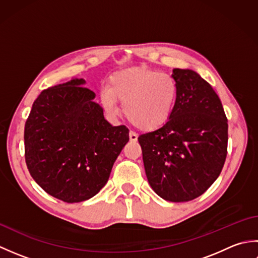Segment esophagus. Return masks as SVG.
<instances>
[{
	"mask_svg": "<svg viewBox=\"0 0 258 258\" xmlns=\"http://www.w3.org/2000/svg\"><path fill=\"white\" fill-rule=\"evenodd\" d=\"M130 141L131 142H136V141H138V135H136V133L132 132V131H131V132H130Z\"/></svg>",
	"mask_w": 258,
	"mask_h": 258,
	"instance_id": "esophagus-1",
	"label": "esophagus"
}]
</instances>
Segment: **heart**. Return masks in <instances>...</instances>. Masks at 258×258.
Segmentation results:
<instances>
[{"label":"heart","mask_w":258,"mask_h":258,"mask_svg":"<svg viewBox=\"0 0 258 258\" xmlns=\"http://www.w3.org/2000/svg\"><path fill=\"white\" fill-rule=\"evenodd\" d=\"M178 87L172 75L146 67L117 71L108 78L107 90L101 100L107 112L117 113L116 101L131 124L144 132H153L171 117Z\"/></svg>","instance_id":"1"}]
</instances>
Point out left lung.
<instances>
[{"mask_svg":"<svg viewBox=\"0 0 258 258\" xmlns=\"http://www.w3.org/2000/svg\"><path fill=\"white\" fill-rule=\"evenodd\" d=\"M177 100L161 128L141 135L147 180L162 199L188 202L220 176L227 155L228 124L220 97L191 70L174 69Z\"/></svg>","mask_w":258,"mask_h":258,"instance_id":"left-lung-1","label":"left lung"}]
</instances>
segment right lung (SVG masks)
<instances>
[{
  "instance_id": "obj_1",
  "label": "right lung",
  "mask_w": 258,
  "mask_h": 258,
  "mask_svg": "<svg viewBox=\"0 0 258 258\" xmlns=\"http://www.w3.org/2000/svg\"><path fill=\"white\" fill-rule=\"evenodd\" d=\"M85 80L42 91L25 122V162L47 194L67 203L91 199L107 183L127 143L128 128L112 126Z\"/></svg>"
}]
</instances>
